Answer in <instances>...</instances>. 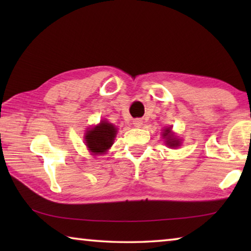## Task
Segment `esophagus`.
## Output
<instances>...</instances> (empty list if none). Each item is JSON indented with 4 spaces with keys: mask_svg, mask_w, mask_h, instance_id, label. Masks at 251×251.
Returning <instances> with one entry per match:
<instances>
[{
    "mask_svg": "<svg viewBox=\"0 0 251 251\" xmlns=\"http://www.w3.org/2000/svg\"><path fill=\"white\" fill-rule=\"evenodd\" d=\"M133 124L135 127H141L143 125V121L141 118H136V120L133 121Z\"/></svg>",
    "mask_w": 251,
    "mask_h": 251,
    "instance_id": "34e87169",
    "label": "esophagus"
}]
</instances>
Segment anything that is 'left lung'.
I'll return each instance as SVG.
<instances>
[{
    "label": "left lung",
    "instance_id": "obj_1",
    "mask_svg": "<svg viewBox=\"0 0 251 251\" xmlns=\"http://www.w3.org/2000/svg\"><path fill=\"white\" fill-rule=\"evenodd\" d=\"M163 138L165 139V144L168 147L171 148H177L180 146V139L177 137V136L174 135V133L172 131V126L166 127L163 131Z\"/></svg>",
    "mask_w": 251,
    "mask_h": 251
}]
</instances>
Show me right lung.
<instances>
[{"label":"right lung","instance_id":"1","mask_svg":"<svg viewBox=\"0 0 251 251\" xmlns=\"http://www.w3.org/2000/svg\"><path fill=\"white\" fill-rule=\"evenodd\" d=\"M116 134L117 128L115 126L106 121H100L99 125L86 130L85 143L92 154L101 155L105 154L113 145Z\"/></svg>","mask_w":251,"mask_h":251}]
</instances>
